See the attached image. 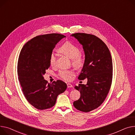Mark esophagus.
Here are the masks:
<instances>
[{
	"mask_svg": "<svg viewBox=\"0 0 135 135\" xmlns=\"http://www.w3.org/2000/svg\"><path fill=\"white\" fill-rule=\"evenodd\" d=\"M67 87H68V88H71V87H73V85H71V84L68 83V84H67Z\"/></svg>",
	"mask_w": 135,
	"mask_h": 135,
	"instance_id": "esophagus-1",
	"label": "esophagus"
}]
</instances>
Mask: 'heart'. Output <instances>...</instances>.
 I'll list each match as a JSON object with an SVG mask.
<instances>
[{"label": "heart", "instance_id": "heart-1", "mask_svg": "<svg viewBox=\"0 0 135 135\" xmlns=\"http://www.w3.org/2000/svg\"><path fill=\"white\" fill-rule=\"evenodd\" d=\"M61 52L67 56L71 59L72 64L76 67H79L83 65V58L80 54L79 48L73 43L70 42L65 43L59 48ZM57 60V55L54 52H52L50 56V64L52 66L56 65ZM75 73L72 69H64L60 70L59 75L62 79L66 81L71 80V77L74 75Z\"/></svg>", "mask_w": 135, "mask_h": 135}]
</instances>
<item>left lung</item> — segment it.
Returning <instances> with one entry per match:
<instances>
[{
	"label": "left lung",
	"mask_w": 135,
	"mask_h": 135,
	"mask_svg": "<svg viewBox=\"0 0 135 135\" xmlns=\"http://www.w3.org/2000/svg\"><path fill=\"white\" fill-rule=\"evenodd\" d=\"M71 36L82 45L85 52L84 64L78 79H87L86 85L75 86L80 92V97L73 105L77 110L88 112L100 106L110 91L113 72L112 57L105 43L95 36L85 33Z\"/></svg>",
	"instance_id": "8db88e82"
}]
</instances>
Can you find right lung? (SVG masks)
<instances>
[{
    "instance_id": "1",
    "label": "right lung",
    "mask_w": 135,
    "mask_h": 135,
    "mask_svg": "<svg viewBox=\"0 0 135 135\" xmlns=\"http://www.w3.org/2000/svg\"><path fill=\"white\" fill-rule=\"evenodd\" d=\"M65 36L50 33L37 36L26 42L18 61L17 73L22 91L28 102L38 110L51 108L67 86L61 80L49 84L43 75L50 67V56Z\"/></svg>"
}]
</instances>
